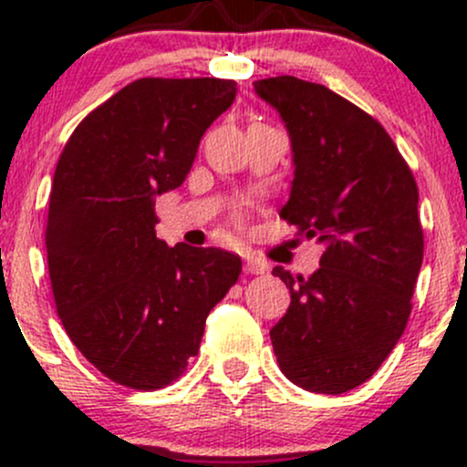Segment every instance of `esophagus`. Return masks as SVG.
I'll use <instances>...</instances> for the list:
<instances>
[{"instance_id":"34e87169","label":"esophagus","mask_w":467,"mask_h":467,"mask_svg":"<svg viewBox=\"0 0 467 467\" xmlns=\"http://www.w3.org/2000/svg\"><path fill=\"white\" fill-rule=\"evenodd\" d=\"M270 270V265L265 264V261L256 259V256H245V272L248 275H265V272Z\"/></svg>"}]
</instances>
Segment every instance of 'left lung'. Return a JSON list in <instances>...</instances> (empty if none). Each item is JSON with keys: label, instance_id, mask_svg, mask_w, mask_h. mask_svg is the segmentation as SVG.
I'll use <instances>...</instances> for the list:
<instances>
[{"label": "left lung", "instance_id": "left-lung-1", "mask_svg": "<svg viewBox=\"0 0 467 467\" xmlns=\"http://www.w3.org/2000/svg\"><path fill=\"white\" fill-rule=\"evenodd\" d=\"M254 92L292 140L281 217L327 244L312 276L272 272L292 294L272 347L296 387L347 393L382 367L409 323L423 259L420 191L387 130L325 85L275 77L254 80Z\"/></svg>", "mask_w": 467, "mask_h": 467}]
</instances>
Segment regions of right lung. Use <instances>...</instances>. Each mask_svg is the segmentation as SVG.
I'll return each instance as SVG.
<instances>
[{"mask_svg":"<svg viewBox=\"0 0 467 467\" xmlns=\"http://www.w3.org/2000/svg\"><path fill=\"white\" fill-rule=\"evenodd\" d=\"M234 94L228 78H138L80 120L57 162L46 226L57 314L122 387L175 382L241 275L237 254L155 237V197L182 186Z\"/></svg>","mask_w":467,"mask_h":467,"instance_id":"right-lung-1","label":"right lung"}]
</instances>
